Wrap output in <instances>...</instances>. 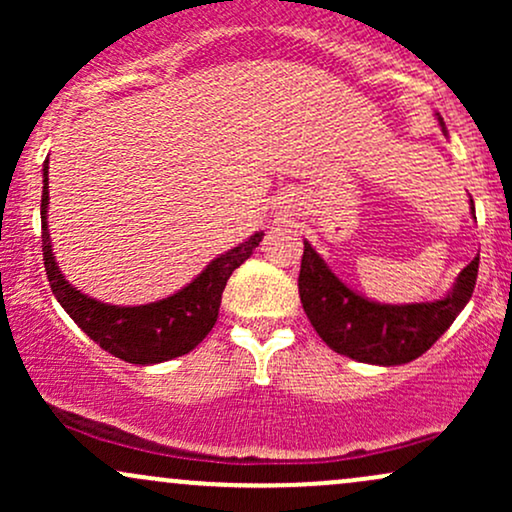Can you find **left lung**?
Masks as SVG:
<instances>
[{
  "label": "left lung",
  "instance_id": "obj_1",
  "mask_svg": "<svg viewBox=\"0 0 512 512\" xmlns=\"http://www.w3.org/2000/svg\"><path fill=\"white\" fill-rule=\"evenodd\" d=\"M438 122L445 129L440 117ZM303 245L298 293L310 325L332 351L373 366H402L426 354L462 313L477 284L479 257H474L440 301L378 303L351 291L308 240Z\"/></svg>",
  "mask_w": 512,
  "mask_h": 512
}]
</instances>
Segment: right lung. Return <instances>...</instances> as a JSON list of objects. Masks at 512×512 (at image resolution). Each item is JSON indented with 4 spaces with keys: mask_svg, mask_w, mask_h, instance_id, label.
I'll list each match as a JSON object with an SVG mask.
<instances>
[{
    "mask_svg": "<svg viewBox=\"0 0 512 512\" xmlns=\"http://www.w3.org/2000/svg\"><path fill=\"white\" fill-rule=\"evenodd\" d=\"M48 161L43 166V199H40V223H43V260L50 289L57 303L67 310L76 325L101 349L134 366L163 363L185 356L202 342L219 317L221 293L226 281L260 245L264 233L257 231L238 248L223 252L207 264L197 279L185 289L163 301L146 305H110L86 296L64 279L52 255L48 231Z\"/></svg>",
    "mask_w": 512,
    "mask_h": 512,
    "instance_id": "1",
    "label": "right lung"
}]
</instances>
